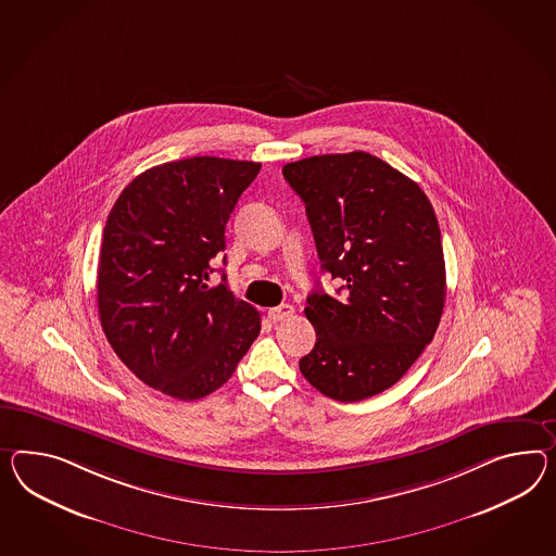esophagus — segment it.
<instances>
[{
  "label": "esophagus",
  "mask_w": 556,
  "mask_h": 556,
  "mask_svg": "<svg viewBox=\"0 0 556 556\" xmlns=\"http://www.w3.org/2000/svg\"><path fill=\"white\" fill-rule=\"evenodd\" d=\"M294 314V306H290V304H280V306H274L268 311V318H270L271 323H280V320H286V318H290Z\"/></svg>",
  "instance_id": "34e87169"
}]
</instances>
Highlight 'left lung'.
Instances as JSON below:
<instances>
[{"label":"left lung","mask_w":556,"mask_h":556,"mask_svg":"<svg viewBox=\"0 0 556 556\" xmlns=\"http://www.w3.org/2000/svg\"><path fill=\"white\" fill-rule=\"evenodd\" d=\"M306 205L320 268L342 282L316 288L306 318L316 330L300 372L342 403L397 383L428 346L445 304L438 217L421 187L365 151L285 165Z\"/></svg>","instance_id":"left-lung-1"}]
</instances>
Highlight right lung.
<instances>
[{"label": "right lung", "instance_id": "obj_1", "mask_svg": "<svg viewBox=\"0 0 556 556\" xmlns=\"http://www.w3.org/2000/svg\"><path fill=\"white\" fill-rule=\"evenodd\" d=\"M260 167L222 157L163 163L137 175L109 214L100 325L128 369L165 395L214 393L260 334V313L233 296L226 274L207 285L229 215Z\"/></svg>", "mask_w": 556, "mask_h": 556}]
</instances>
